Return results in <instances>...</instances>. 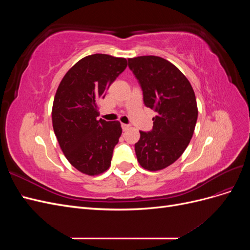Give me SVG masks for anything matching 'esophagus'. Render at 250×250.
I'll use <instances>...</instances> for the list:
<instances>
[{"label": "esophagus", "mask_w": 250, "mask_h": 250, "mask_svg": "<svg viewBox=\"0 0 250 250\" xmlns=\"http://www.w3.org/2000/svg\"><path fill=\"white\" fill-rule=\"evenodd\" d=\"M121 126H122V129H123V131H126V130L128 129V128L130 127V125H128V124H124V123H122V125H121Z\"/></svg>", "instance_id": "34e87169"}]
</instances>
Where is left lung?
I'll return each mask as SVG.
<instances>
[{"label":"left lung","mask_w":250,"mask_h":250,"mask_svg":"<svg viewBox=\"0 0 250 250\" xmlns=\"http://www.w3.org/2000/svg\"><path fill=\"white\" fill-rule=\"evenodd\" d=\"M128 66L142 88L144 104L156 113L152 129L140 131L135 154L144 169L162 170L178 160L193 137L198 117L194 90L185 75L162 57L129 58Z\"/></svg>","instance_id":"obj_1"}]
</instances>
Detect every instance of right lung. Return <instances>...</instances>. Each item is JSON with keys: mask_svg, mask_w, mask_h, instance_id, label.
Wrapping results in <instances>:
<instances>
[{"mask_svg": "<svg viewBox=\"0 0 250 250\" xmlns=\"http://www.w3.org/2000/svg\"><path fill=\"white\" fill-rule=\"evenodd\" d=\"M127 66L125 58L89 55L69 70L57 88L52 122L59 146L73 167L87 175L109 168L122 134L118 121L98 120L97 101Z\"/></svg>", "mask_w": 250, "mask_h": 250, "instance_id": "1", "label": "right lung"}]
</instances>
